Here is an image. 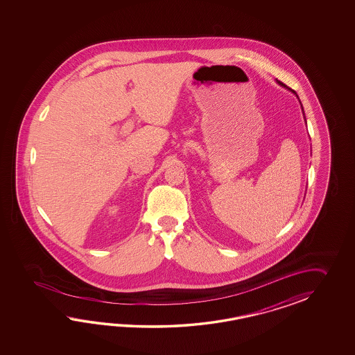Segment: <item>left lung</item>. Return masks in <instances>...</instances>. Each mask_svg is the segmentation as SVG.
I'll list each match as a JSON object with an SVG mask.
<instances>
[{
	"label": "left lung",
	"instance_id": "obj_1",
	"mask_svg": "<svg viewBox=\"0 0 355 355\" xmlns=\"http://www.w3.org/2000/svg\"><path fill=\"white\" fill-rule=\"evenodd\" d=\"M278 83H279V85H282V86H284V87H286V85H284V83H280V81H278ZM293 92H295V91H293Z\"/></svg>",
	"mask_w": 355,
	"mask_h": 355
}]
</instances>
